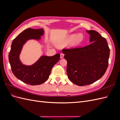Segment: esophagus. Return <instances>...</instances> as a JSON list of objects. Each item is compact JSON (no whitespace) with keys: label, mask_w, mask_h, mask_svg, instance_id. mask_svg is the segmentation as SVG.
<instances>
[{"label":"esophagus","mask_w":120,"mask_h":120,"mask_svg":"<svg viewBox=\"0 0 120 120\" xmlns=\"http://www.w3.org/2000/svg\"><path fill=\"white\" fill-rule=\"evenodd\" d=\"M64 54H63V53H60V59H63V58L64 57Z\"/></svg>","instance_id":"esophagus-1"}]
</instances>
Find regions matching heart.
I'll return each mask as SVG.
<instances>
[{
  "label": "heart",
  "instance_id": "obj_1",
  "mask_svg": "<svg viewBox=\"0 0 120 120\" xmlns=\"http://www.w3.org/2000/svg\"><path fill=\"white\" fill-rule=\"evenodd\" d=\"M83 35L82 33H79L77 35L75 34H71L68 35L62 41L57 44V46L59 48L67 46L71 43V46L72 48L79 45L83 41Z\"/></svg>",
  "mask_w": 120,
  "mask_h": 120
}]
</instances>
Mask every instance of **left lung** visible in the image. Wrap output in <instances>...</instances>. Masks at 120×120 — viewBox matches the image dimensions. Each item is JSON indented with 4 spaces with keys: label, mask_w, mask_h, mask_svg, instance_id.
Masks as SVG:
<instances>
[{
    "label": "left lung",
    "mask_w": 120,
    "mask_h": 120,
    "mask_svg": "<svg viewBox=\"0 0 120 120\" xmlns=\"http://www.w3.org/2000/svg\"><path fill=\"white\" fill-rule=\"evenodd\" d=\"M86 31L90 35V45L62 50L68 63V77L79 86L90 85L102 77L107 69L110 56L106 39L96 31Z\"/></svg>",
    "instance_id": "8db88e82"
}]
</instances>
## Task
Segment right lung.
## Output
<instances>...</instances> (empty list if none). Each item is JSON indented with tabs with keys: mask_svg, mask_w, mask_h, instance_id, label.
<instances>
[{
	"mask_svg": "<svg viewBox=\"0 0 120 120\" xmlns=\"http://www.w3.org/2000/svg\"><path fill=\"white\" fill-rule=\"evenodd\" d=\"M44 34L42 28H29L20 33L12 42L8 55L12 71L16 78L28 85H41L48 80L52 67L60 59V54L57 53L51 56H42L30 66L24 64L21 61L19 56L23 45L30 39L40 41Z\"/></svg>",
	"mask_w": 120,
	"mask_h": 120,
	"instance_id": "1",
	"label": "right lung"
}]
</instances>
